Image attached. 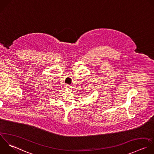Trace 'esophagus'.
Masks as SVG:
<instances>
[{
	"label": "esophagus",
	"instance_id": "obj_1",
	"mask_svg": "<svg viewBox=\"0 0 154 154\" xmlns=\"http://www.w3.org/2000/svg\"><path fill=\"white\" fill-rule=\"evenodd\" d=\"M65 88H66V89H71V86H70V85H65Z\"/></svg>",
	"mask_w": 154,
	"mask_h": 154
}]
</instances>
